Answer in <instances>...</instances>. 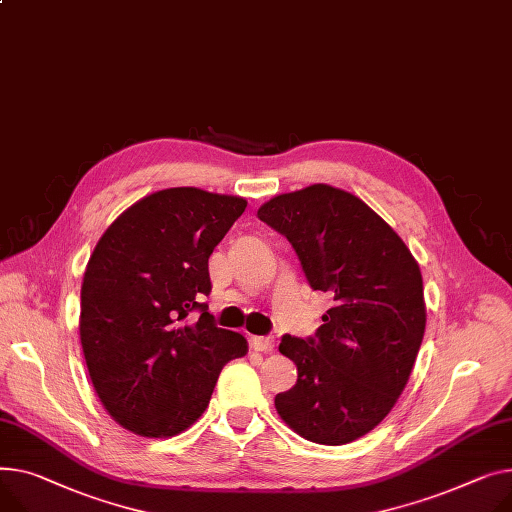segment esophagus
<instances>
[{
	"mask_svg": "<svg viewBox=\"0 0 512 512\" xmlns=\"http://www.w3.org/2000/svg\"><path fill=\"white\" fill-rule=\"evenodd\" d=\"M251 348L257 350V352H271V350H274V337L253 335L251 337Z\"/></svg>",
	"mask_w": 512,
	"mask_h": 512,
	"instance_id": "obj_1",
	"label": "esophagus"
}]
</instances>
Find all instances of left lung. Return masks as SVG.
Instances as JSON below:
<instances>
[{
  "label": "left lung",
  "mask_w": 512,
  "mask_h": 512,
  "mask_svg": "<svg viewBox=\"0 0 512 512\" xmlns=\"http://www.w3.org/2000/svg\"><path fill=\"white\" fill-rule=\"evenodd\" d=\"M257 216L288 238L311 288L333 296L313 337H282L298 379L276 410L302 438L346 445L385 420L410 379L426 329L420 267L377 212L331 185L278 195Z\"/></svg>",
  "instance_id": "1"
}]
</instances>
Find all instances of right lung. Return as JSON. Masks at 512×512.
I'll list each match as a JSON object with an SVG mask.
<instances>
[{
    "instance_id": "1",
    "label": "right lung",
    "mask_w": 512,
    "mask_h": 512,
    "mask_svg": "<svg viewBox=\"0 0 512 512\" xmlns=\"http://www.w3.org/2000/svg\"><path fill=\"white\" fill-rule=\"evenodd\" d=\"M245 208L236 195L162 189L125 210L90 255L82 352L100 403L133 434L187 430L206 412L224 364L249 352L247 339L216 327L199 302L212 290L208 259Z\"/></svg>"
}]
</instances>
